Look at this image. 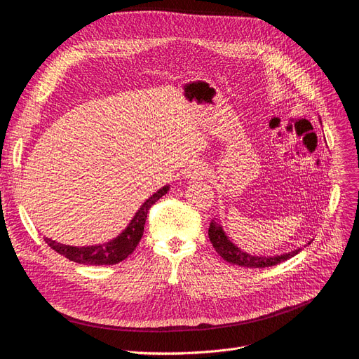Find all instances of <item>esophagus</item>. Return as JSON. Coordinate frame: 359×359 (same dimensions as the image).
Instances as JSON below:
<instances>
[{
  "mask_svg": "<svg viewBox=\"0 0 359 359\" xmlns=\"http://www.w3.org/2000/svg\"><path fill=\"white\" fill-rule=\"evenodd\" d=\"M209 174V169L203 163H194L187 169V178L190 180H200Z\"/></svg>",
  "mask_w": 359,
  "mask_h": 359,
  "instance_id": "esophagus-1",
  "label": "esophagus"
}]
</instances>
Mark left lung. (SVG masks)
Returning <instances> with one entry per match:
<instances>
[{
  "label": "left lung",
  "instance_id": "1",
  "mask_svg": "<svg viewBox=\"0 0 359 359\" xmlns=\"http://www.w3.org/2000/svg\"><path fill=\"white\" fill-rule=\"evenodd\" d=\"M209 238L210 243L213 245L215 250L218 252L221 257H224V261L238 265V266H246V268H265V266H274L280 262H284L290 259L294 255L300 252V249H296L293 252L284 253V255H277V256H253L246 252H243L238 249L233 241H229L226 234L224 233V229L219 224L218 219H213L209 226ZM311 245V243H308Z\"/></svg>",
  "mask_w": 359,
  "mask_h": 359
}]
</instances>
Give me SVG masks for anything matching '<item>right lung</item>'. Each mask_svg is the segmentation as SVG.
<instances>
[{
  "mask_svg": "<svg viewBox=\"0 0 359 359\" xmlns=\"http://www.w3.org/2000/svg\"><path fill=\"white\" fill-rule=\"evenodd\" d=\"M169 190V185H165L161 190H157L153 196H150L144 203L141 205L135 217L131 219L130 225H128L123 231L104 245H97V246H87V248H75V246H67L62 245V243H57L51 238L44 237L47 245L60 253L62 256L67 257L69 261H74L76 264L83 265H114L119 264L123 259L130 256L144 233V224L147 219V213L150 208L159 200L162 196H165Z\"/></svg>",
  "mask_w": 359,
  "mask_h": 359,
  "instance_id": "right-lung-1",
  "label": "right lung"
}]
</instances>
